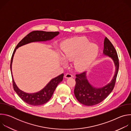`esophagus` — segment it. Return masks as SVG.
<instances>
[{
  "label": "esophagus",
  "mask_w": 131,
  "mask_h": 131,
  "mask_svg": "<svg viewBox=\"0 0 131 131\" xmlns=\"http://www.w3.org/2000/svg\"><path fill=\"white\" fill-rule=\"evenodd\" d=\"M72 77V75L71 73H67L65 75V78H70Z\"/></svg>",
  "instance_id": "1"
}]
</instances>
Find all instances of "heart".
<instances>
[{
  "label": "heart",
  "instance_id": "1",
  "mask_svg": "<svg viewBox=\"0 0 131 131\" xmlns=\"http://www.w3.org/2000/svg\"><path fill=\"white\" fill-rule=\"evenodd\" d=\"M98 47L90 43L85 38H80L69 42L63 50V58L68 62L73 61L77 70L86 69L95 59L98 53Z\"/></svg>",
  "mask_w": 131,
  "mask_h": 131
}]
</instances>
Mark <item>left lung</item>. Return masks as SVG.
Segmentation results:
<instances>
[{
    "mask_svg": "<svg viewBox=\"0 0 131 131\" xmlns=\"http://www.w3.org/2000/svg\"><path fill=\"white\" fill-rule=\"evenodd\" d=\"M104 54L111 58L114 61L116 70L115 76L110 83L101 88L93 87L86 79V72L76 74V85L74 94L77 100L86 106H93L104 101L113 90L119 70V63L117 51L113 45L105 37L104 42Z\"/></svg>",
    "mask_w": 131,
    "mask_h": 131,
    "instance_id": "left-lung-1",
    "label": "left lung"
}]
</instances>
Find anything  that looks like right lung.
<instances>
[{"instance_id": "1", "label": "right lung", "mask_w": 131, "mask_h": 131, "mask_svg": "<svg viewBox=\"0 0 131 131\" xmlns=\"http://www.w3.org/2000/svg\"><path fill=\"white\" fill-rule=\"evenodd\" d=\"M59 34V31H45L35 30L30 32L22 39L15 47L11 60L10 69L12 74V63L14 53L17 48L24 45L32 42L43 41L51 40ZM64 74L52 79L48 84L41 91L34 93H26L17 88L13 78L12 74L13 87L19 97L25 102L32 106H39L46 103L51 98L53 93L58 85L63 80Z\"/></svg>"}]
</instances>
